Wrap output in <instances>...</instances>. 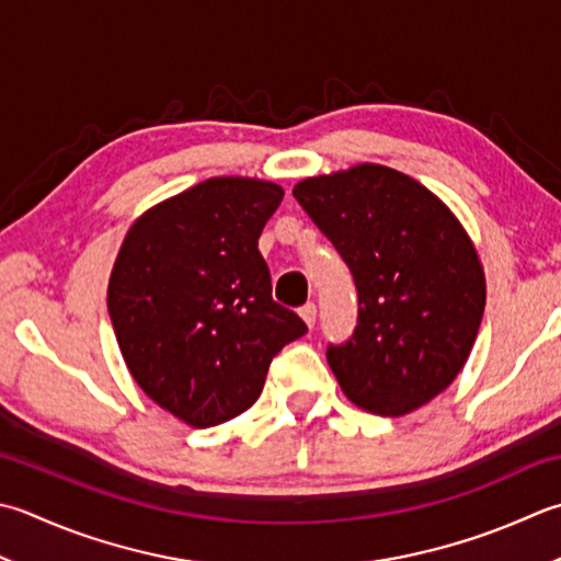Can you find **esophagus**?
<instances>
[{"mask_svg":"<svg viewBox=\"0 0 561 561\" xmlns=\"http://www.w3.org/2000/svg\"><path fill=\"white\" fill-rule=\"evenodd\" d=\"M316 313H318L316 304H306V306H301V309H299V316L304 318V323L309 325V328L316 325Z\"/></svg>","mask_w":561,"mask_h":561,"instance_id":"esophagus-1","label":"esophagus"}]
</instances>
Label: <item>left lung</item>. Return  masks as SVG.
Returning <instances> with one entry per match:
<instances>
[{"label":"left lung","instance_id":"8db88e82","mask_svg":"<svg viewBox=\"0 0 561 561\" xmlns=\"http://www.w3.org/2000/svg\"><path fill=\"white\" fill-rule=\"evenodd\" d=\"M296 202L345 260L357 328L328 347V365L359 409H421L462 371L486 306L479 252L449 206L387 164L306 178Z\"/></svg>","mask_w":561,"mask_h":561}]
</instances>
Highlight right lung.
<instances>
[{
    "instance_id": "add662e5",
    "label": "right lung",
    "mask_w": 561,
    "mask_h": 561,
    "mask_svg": "<svg viewBox=\"0 0 561 561\" xmlns=\"http://www.w3.org/2000/svg\"><path fill=\"white\" fill-rule=\"evenodd\" d=\"M279 184L211 178L138 216L108 277L106 306L130 377L192 427L257 401L272 357L306 333L272 299L257 238Z\"/></svg>"
}]
</instances>
